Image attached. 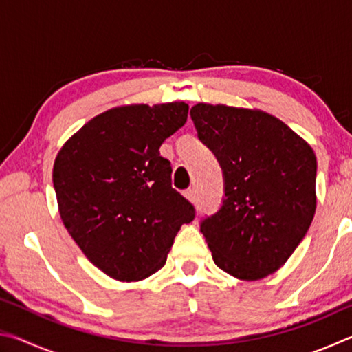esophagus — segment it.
I'll return each instance as SVG.
<instances>
[{
	"instance_id": "34e87169",
	"label": "esophagus",
	"mask_w": 352,
	"mask_h": 352,
	"mask_svg": "<svg viewBox=\"0 0 352 352\" xmlns=\"http://www.w3.org/2000/svg\"><path fill=\"white\" fill-rule=\"evenodd\" d=\"M183 195H184V197H186L189 201H192V204L195 201V190H194V189H186V190H184V192H183Z\"/></svg>"
}]
</instances>
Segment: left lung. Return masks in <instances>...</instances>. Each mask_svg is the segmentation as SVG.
<instances>
[{
  "label": "left lung",
  "mask_w": 352,
  "mask_h": 352,
  "mask_svg": "<svg viewBox=\"0 0 352 352\" xmlns=\"http://www.w3.org/2000/svg\"><path fill=\"white\" fill-rule=\"evenodd\" d=\"M190 118L223 172L222 206L200 223L214 262L243 281L272 275L312 223L317 208L312 147L261 110L197 104Z\"/></svg>",
  "instance_id": "1"
}]
</instances>
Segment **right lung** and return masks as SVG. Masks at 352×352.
Segmentation results:
<instances>
[{"label":"right lung","mask_w":352,"mask_h":352,"mask_svg":"<svg viewBox=\"0 0 352 352\" xmlns=\"http://www.w3.org/2000/svg\"><path fill=\"white\" fill-rule=\"evenodd\" d=\"M188 110L184 102L116 107L57 153L52 182L65 228L91 264L118 281H141L162 269L180 226L195 217L160 155Z\"/></svg>","instance_id":"right-lung-1"}]
</instances>
